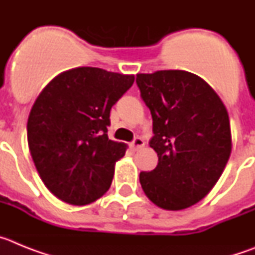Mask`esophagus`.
<instances>
[{
	"label": "esophagus",
	"mask_w": 255,
	"mask_h": 255,
	"mask_svg": "<svg viewBox=\"0 0 255 255\" xmlns=\"http://www.w3.org/2000/svg\"><path fill=\"white\" fill-rule=\"evenodd\" d=\"M144 145V140L140 138V136H135L134 140L131 141V147L134 148V149H139V148H141Z\"/></svg>",
	"instance_id": "obj_1"
}]
</instances>
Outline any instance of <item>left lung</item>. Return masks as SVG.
<instances>
[{
  "mask_svg": "<svg viewBox=\"0 0 255 255\" xmlns=\"http://www.w3.org/2000/svg\"><path fill=\"white\" fill-rule=\"evenodd\" d=\"M136 85L152 115L149 145L158 155L157 167L139 175L141 188L161 208H188L208 194L229 161L226 108L203 79L182 70L138 74Z\"/></svg>",
  "mask_w": 255,
  "mask_h": 255,
  "instance_id": "1",
  "label": "left lung"
}]
</instances>
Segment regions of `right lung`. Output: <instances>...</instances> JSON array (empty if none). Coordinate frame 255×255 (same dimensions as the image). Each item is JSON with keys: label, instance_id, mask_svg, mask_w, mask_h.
I'll return each instance as SVG.
<instances>
[{"label": "right lung", "instance_id": "right-lung-1", "mask_svg": "<svg viewBox=\"0 0 255 255\" xmlns=\"http://www.w3.org/2000/svg\"><path fill=\"white\" fill-rule=\"evenodd\" d=\"M134 75L76 67L47 84L31 107L28 144L44 185L58 199L84 206L110 189L126 145L108 139L111 108Z\"/></svg>", "mask_w": 255, "mask_h": 255}]
</instances>
